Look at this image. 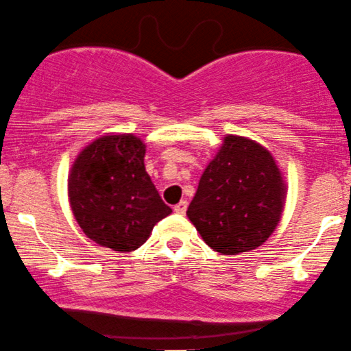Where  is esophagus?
Listing matches in <instances>:
<instances>
[{
	"label": "esophagus",
	"mask_w": 351,
	"mask_h": 351,
	"mask_svg": "<svg viewBox=\"0 0 351 351\" xmlns=\"http://www.w3.org/2000/svg\"><path fill=\"white\" fill-rule=\"evenodd\" d=\"M187 210V200H180L179 204H176L174 206V212H177V214H186Z\"/></svg>",
	"instance_id": "esophagus-1"
}]
</instances>
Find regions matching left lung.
<instances>
[{
  "label": "left lung",
  "mask_w": 351,
  "mask_h": 351,
  "mask_svg": "<svg viewBox=\"0 0 351 351\" xmlns=\"http://www.w3.org/2000/svg\"><path fill=\"white\" fill-rule=\"evenodd\" d=\"M285 197V179L269 149L227 134L200 176L187 217L210 249L237 255L274 234Z\"/></svg>",
  "instance_id": "obj_1"
}]
</instances>
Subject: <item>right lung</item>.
Returning <instances> with one entry per match:
<instances>
[{"label": "right lung", "mask_w": 351, "mask_h": 351, "mask_svg": "<svg viewBox=\"0 0 351 351\" xmlns=\"http://www.w3.org/2000/svg\"><path fill=\"white\" fill-rule=\"evenodd\" d=\"M145 144L134 134L108 132L81 149L68 176L74 219L101 247L132 252L167 217L144 165Z\"/></svg>", "instance_id": "right-lung-1"}]
</instances>
